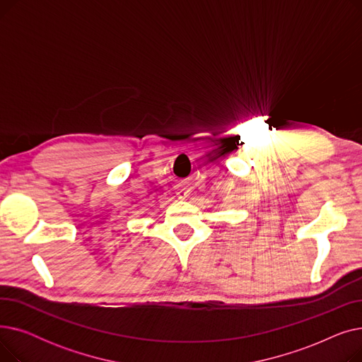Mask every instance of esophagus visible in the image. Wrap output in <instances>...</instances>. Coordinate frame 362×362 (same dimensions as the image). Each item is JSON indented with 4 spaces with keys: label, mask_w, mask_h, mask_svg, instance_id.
Instances as JSON below:
<instances>
[{
    "label": "esophagus",
    "mask_w": 362,
    "mask_h": 362,
    "mask_svg": "<svg viewBox=\"0 0 362 362\" xmlns=\"http://www.w3.org/2000/svg\"><path fill=\"white\" fill-rule=\"evenodd\" d=\"M189 192H191V189H189L187 185H177L176 186V195L179 197V199H186L189 197Z\"/></svg>",
    "instance_id": "34e87169"
}]
</instances>
